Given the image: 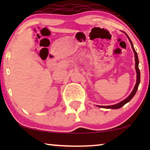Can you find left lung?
<instances>
[{"instance_id":"8db88e82","label":"left lung","mask_w":150,"mask_h":150,"mask_svg":"<svg viewBox=\"0 0 150 150\" xmlns=\"http://www.w3.org/2000/svg\"><path fill=\"white\" fill-rule=\"evenodd\" d=\"M125 34L126 35V36L128 37V38L129 39V41H130V44H131V46H132V48L133 49V51H134V57H135V69H136V71H137V83H136V85H135L134 87V89L132 90V93H130V95L128 96V98H126V99H125L124 100H123L120 103L118 104H115V105H110V106H98V107H100V108H111V109H117V108H120L121 107H122L123 106L125 105L126 103H128V102H130L131 99L134 97V96L135 95V93H137V89H138V87H139V83H140V79H141V75H140V71H139V59H138V55H137V53L136 51H135L134 48V46H133V44L132 43V41L130 40V39L129 38V37L127 35V34L125 33Z\"/></svg>"}]
</instances>
